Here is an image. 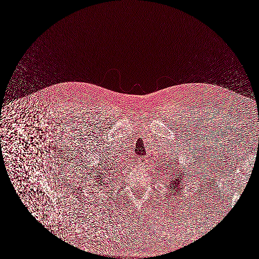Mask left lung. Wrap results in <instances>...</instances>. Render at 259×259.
Wrapping results in <instances>:
<instances>
[{
	"label": "left lung",
	"instance_id": "obj_1",
	"mask_svg": "<svg viewBox=\"0 0 259 259\" xmlns=\"http://www.w3.org/2000/svg\"><path fill=\"white\" fill-rule=\"evenodd\" d=\"M177 171H178V170H177ZM179 174H181V171H180V170H179L178 173H176V177H177L178 178L176 179L175 177V181H173V179H174V177L172 178V181L170 180V181H171V183H170V188H172V187H173V190H175V189H176V187L178 188V186H180L179 184L181 183V181H183V179L181 180V176L183 177V175H182L181 174V175L180 177H178V175Z\"/></svg>",
	"mask_w": 259,
	"mask_h": 259
}]
</instances>
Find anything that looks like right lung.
I'll return each mask as SVG.
<instances>
[{
    "instance_id": "add662e5",
    "label": "right lung",
    "mask_w": 259,
    "mask_h": 259,
    "mask_svg": "<svg viewBox=\"0 0 259 259\" xmlns=\"http://www.w3.org/2000/svg\"><path fill=\"white\" fill-rule=\"evenodd\" d=\"M113 168H111L110 164L104 160L97 163V165H93L92 168H90V179L94 182V188H101L103 189L105 184H108L105 180L107 175L112 172Z\"/></svg>"
}]
</instances>
